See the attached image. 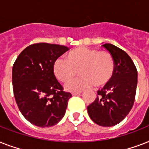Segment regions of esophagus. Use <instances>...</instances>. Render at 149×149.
Segmentation results:
<instances>
[{
    "mask_svg": "<svg viewBox=\"0 0 149 149\" xmlns=\"http://www.w3.org/2000/svg\"><path fill=\"white\" fill-rule=\"evenodd\" d=\"M82 93V91H78V92H72V96H75V95H79L80 93Z\"/></svg>",
    "mask_w": 149,
    "mask_h": 149,
    "instance_id": "esophagus-1",
    "label": "esophagus"
}]
</instances>
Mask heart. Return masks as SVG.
I'll return each instance as SVG.
<instances>
[{
    "label": "heart",
    "instance_id": "heart-1",
    "mask_svg": "<svg viewBox=\"0 0 149 149\" xmlns=\"http://www.w3.org/2000/svg\"><path fill=\"white\" fill-rule=\"evenodd\" d=\"M66 60L58 58L54 62L52 70L56 79L66 83L76 75L78 71L82 76L65 85L68 91H81L93 84L103 87L111 81L114 74V61L107 52L78 47L67 54Z\"/></svg>",
    "mask_w": 149,
    "mask_h": 149
}]
</instances>
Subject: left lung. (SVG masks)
Wrapping results in <instances>:
<instances>
[{
	"instance_id": "1",
	"label": "left lung",
	"mask_w": 149,
	"mask_h": 149,
	"mask_svg": "<svg viewBox=\"0 0 149 149\" xmlns=\"http://www.w3.org/2000/svg\"><path fill=\"white\" fill-rule=\"evenodd\" d=\"M102 46L113 57L114 74L111 81L97 91V97L87 107V111L97 125L111 127L122 121L132 110L136 94L138 71L124 50L109 43Z\"/></svg>"
}]
</instances>
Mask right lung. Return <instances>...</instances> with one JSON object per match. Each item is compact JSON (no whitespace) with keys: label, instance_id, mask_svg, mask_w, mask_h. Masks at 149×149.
<instances>
[{"label":"right lung","instance_id":"1","mask_svg":"<svg viewBox=\"0 0 149 149\" xmlns=\"http://www.w3.org/2000/svg\"><path fill=\"white\" fill-rule=\"evenodd\" d=\"M68 50L64 45L36 43L25 48L13 65L15 100L22 115L32 125L51 127L65 114L72 94L63 91L52 66Z\"/></svg>","mask_w":149,"mask_h":149}]
</instances>
